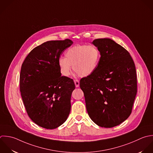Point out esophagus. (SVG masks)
I'll use <instances>...</instances> for the list:
<instances>
[{
    "label": "esophagus",
    "mask_w": 153,
    "mask_h": 153,
    "mask_svg": "<svg viewBox=\"0 0 153 153\" xmlns=\"http://www.w3.org/2000/svg\"><path fill=\"white\" fill-rule=\"evenodd\" d=\"M74 83H75L76 87V88H78V87L79 86V84H80L79 80H74Z\"/></svg>",
    "instance_id": "esophagus-1"
}]
</instances>
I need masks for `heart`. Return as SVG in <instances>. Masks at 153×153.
Listing matches in <instances>:
<instances>
[{
	"mask_svg": "<svg viewBox=\"0 0 153 153\" xmlns=\"http://www.w3.org/2000/svg\"><path fill=\"white\" fill-rule=\"evenodd\" d=\"M65 58L58 59L61 74L68 76L73 68L80 77H87L96 70L101 57L98 48L95 45H77L68 49Z\"/></svg>",
	"mask_w": 153,
	"mask_h": 153,
	"instance_id": "1",
	"label": "heart"
}]
</instances>
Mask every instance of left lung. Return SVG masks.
I'll return each mask as SVG.
<instances>
[{
    "mask_svg": "<svg viewBox=\"0 0 153 153\" xmlns=\"http://www.w3.org/2000/svg\"><path fill=\"white\" fill-rule=\"evenodd\" d=\"M100 51L96 70L80 80L88 113L99 126H116L131 115L137 93L135 63L128 51L110 39H95Z\"/></svg>",
    "mask_w": 153,
    "mask_h": 153,
    "instance_id": "8db88e82",
    "label": "left lung"
}]
</instances>
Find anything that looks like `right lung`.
<instances>
[{"label": "right lung", "mask_w": 153, "mask_h": 153, "mask_svg": "<svg viewBox=\"0 0 153 153\" xmlns=\"http://www.w3.org/2000/svg\"><path fill=\"white\" fill-rule=\"evenodd\" d=\"M73 42L48 41L34 48L21 69L19 87L26 111L39 126L55 129L67 120L71 96L75 89L72 79L61 76L58 59Z\"/></svg>", "instance_id": "right-lung-1"}]
</instances>
